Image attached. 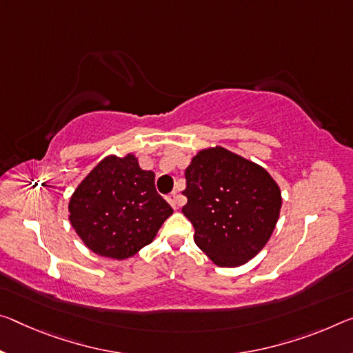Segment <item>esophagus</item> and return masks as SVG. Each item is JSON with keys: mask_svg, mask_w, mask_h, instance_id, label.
Segmentation results:
<instances>
[{"mask_svg": "<svg viewBox=\"0 0 353 353\" xmlns=\"http://www.w3.org/2000/svg\"><path fill=\"white\" fill-rule=\"evenodd\" d=\"M166 201L171 204L172 209H179V194L177 193H170V194H168Z\"/></svg>", "mask_w": 353, "mask_h": 353, "instance_id": "esophagus-1", "label": "esophagus"}]
</instances>
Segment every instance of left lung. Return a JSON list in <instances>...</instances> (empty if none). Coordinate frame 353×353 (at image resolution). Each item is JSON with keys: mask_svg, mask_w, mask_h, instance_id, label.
<instances>
[{"mask_svg": "<svg viewBox=\"0 0 353 353\" xmlns=\"http://www.w3.org/2000/svg\"><path fill=\"white\" fill-rule=\"evenodd\" d=\"M182 207L194 243L220 267H237L259 253L276 226L281 192L264 168L229 152L204 149L185 170Z\"/></svg>", "mask_w": 353, "mask_h": 353, "instance_id": "8db88e82", "label": "left lung"}]
</instances>
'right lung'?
<instances>
[{
  "mask_svg": "<svg viewBox=\"0 0 353 353\" xmlns=\"http://www.w3.org/2000/svg\"><path fill=\"white\" fill-rule=\"evenodd\" d=\"M69 212L89 250L121 261L152 242L172 209L157 193L154 172L128 154L100 161L72 194Z\"/></svg>",
  "mask_w": 353,
  "mask_h": 353,
  "instance_id": "obj_1",
  "label": "right lung"
}]
</instances>
